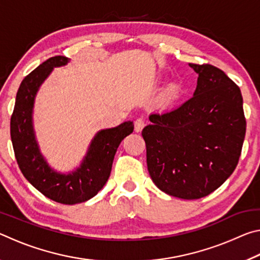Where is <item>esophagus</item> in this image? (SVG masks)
<instances>
[{
  "mask_svg": "<svg viewBox=\"0 0 260 260\" xmlns=\"http://www.w3.org/2000/svg\"><path fill=\"white\" fill-rule=\"evenodd\" d=\"M144 126H146V120H144V118H142V117L138 118V119H136L134 122V129L136 133H139V132L142 131Z\"/></svg>",
  "mask_w": 260,
  "mask_h": 260,
  "instance_id": "1",
  "label": "esophagus"
}]
</instances>
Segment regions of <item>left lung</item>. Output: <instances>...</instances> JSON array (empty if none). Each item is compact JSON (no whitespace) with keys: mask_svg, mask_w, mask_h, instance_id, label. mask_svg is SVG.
<instances>
[{"mask_svg":"<svg viewBox=\"0 0 260 260\" xmlns=\"http://www.w3.org/2000/svg\"><path fill=\"white\" fill-rule=\"evenodd\" d=\"M197 78L191 99L149 116L142 131L147 165L161 191L197 200L218 189L234 172L246 121L239 86L210 64H189Z\"/></svg>","mask_w":260,"mask_h":260,"instance_id":"left-lung-1","label":"left lung"}]
</instances>
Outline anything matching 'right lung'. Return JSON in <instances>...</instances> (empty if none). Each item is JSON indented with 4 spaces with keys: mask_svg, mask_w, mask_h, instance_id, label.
I'll return each mask as SVG.
<instances>
[{
    "mask_svg": "<svg viewBox=\"0 0 260 260\" xmlns=\"http://www.w3.org/2000/svg\"><path fill=\"white\" fill-rule=\"evenodd\" d=\"M70 61L55 56L43 61L21 81L10 121V134L17 162L27 181L48 199L61 204L90 200L107 183L118 147L134 129L133 121L100 131L91 140L80 167L68 174L56 172L42 156L33 128V107L39 88L54 68Z\"/></svg>",
    "mask_w": 260,
    "mask_h": 260,
    "instance_id": "1",
    "label": "right lung"
}]
</instances>
